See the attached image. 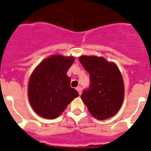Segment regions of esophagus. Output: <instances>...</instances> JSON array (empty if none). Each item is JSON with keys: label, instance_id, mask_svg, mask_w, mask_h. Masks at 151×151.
I'll return each instance as SVG.
<instances>
[{"label": "esophagus", "instance_id": "esophagus-1", "mask_svg": "<svg viewBox=\"0 0 151 151\" xmlns=\"http://www.w3.org/2000/svg\"><path fill=\"white\" fill-rule=\"evenodd\" d=\"M76 90L78 91V94H79V95H81V94H82V88H81V87H79V86H78V87H77Z\"/></svg>", "mask_w": 151, "mask_h": 151}]
</instances>
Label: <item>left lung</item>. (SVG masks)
<instances>
[{
    "label": "left lung",
    "instance_id": "1",
    "mask_svg": "<svg viewBox=\"0 0 151 151\" xmlns=\"http://www.w3.org/2000/svg\"><path fill=\"white\" fill-rule=\"evenodd\" d=\"M78 60L90 76L89 88L81 95L90 114L99 120L114 116L124 96L123 78L118 66L95 56H82Z\"/></svg>",
    "mask_w": 151,
    "mask_h": 151
}]
</instances>
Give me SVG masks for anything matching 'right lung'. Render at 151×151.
I'll use <instances>...</instances> for the list:
<instances>
[{"instance_id":"obj_1","label":"right lung","mask_w":151,"mask_h":151,"mask_svg":"<svg viewBox=\"0 0 151 151\" xmlns=\"http://www.w3.org/2000/svg\"><path fill=\"white\" fill-rule=\"evenodd\" d=\"M73 62V56L55 55L34 69L28 84V98L37 114L54 119L78 97V91L71 87V78L66 75Z\"/></svg>"}]
</instances>
